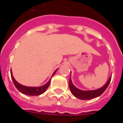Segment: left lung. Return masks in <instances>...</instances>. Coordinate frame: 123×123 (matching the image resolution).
<instances>
[{
    "label": "left lung",
    "mask_w": 123,
    "mask_h": 123,
    "mask_svg": "<svg viewBox=\"0 0 123 123\" xmlns=\"http://www.w3.org/2000/svg\"><path fill=\"white\" fill-rule=\"evenodd\" d=\"M111 76L110 77L107 82L105 84L104 86L102 87L100 89L95 90H91V91H83V90L79 89L78 88H77L76 87L74 86L72 81H71V76H70V79H69V87L71 93L75 97L81 100L92 99V98H96L97 97L100 96L104 93V91L106 90V89L108 87V85H109L111 81Z\"/></svg>",
    "instance_id": "left-lung-1"
}]
</instances>
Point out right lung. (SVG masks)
Returning a JSON list of instances; mask_svg holds the SVG:
<instances>
[{"label": "right lung", "instance_id": "add662e5", "mask_svg": "<svg viewBox=\"0 0 123 123\" xmlns=\"http://www.w3.org/2000/svg\"><path fill=\"white\" fill-rule=\"evenodd\" d=\"M56 69L54 73L52 74V77L54 76V75L55 74V73H56V71H57ZM11 77H12V79L14 85L15 86V87H17V89L20 92H21L22 94H26V95H32V96H37V95H39L41 94H43L47 89V88L49 87V86H50V81H51V78L49 79V81L47 82L46 84H45L44 85L42 86L39 87H28L22 85L21 84L18 83L16 80L15 79V78H13V76L12 74V71L11 70Z\"/></svg>", "mask_w": 123, "mask_h": 123}]
</instances>
